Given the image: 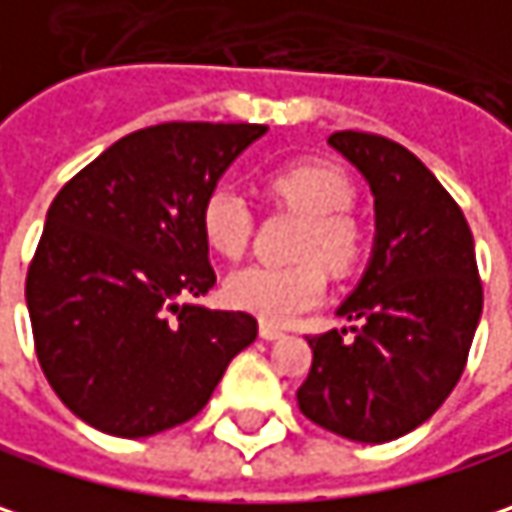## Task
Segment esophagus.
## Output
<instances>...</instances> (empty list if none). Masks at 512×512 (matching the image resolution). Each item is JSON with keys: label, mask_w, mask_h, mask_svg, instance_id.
<instances>
[{"label": "esophagus", "mask_w": 512, "mask_h": 512, "mask_svg": "<svg viewBox=\"0 0 512 512\" xmlns=\"http://www.w3.org/2000/svg\"><path fill=\"white\" fill-rule=\"evenodd\" d=\"M259 335H262L265 341H276V338H282L285 332H282L279 326H274V323H265V320H262V323H259Z\"/></svg>", "instance_id": "1"}]
</instances>
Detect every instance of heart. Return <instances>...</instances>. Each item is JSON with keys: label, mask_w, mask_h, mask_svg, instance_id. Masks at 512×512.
Wrapping results in <instances>:
<instances>
[{"label": "heart", "mask_w": 512, "mask_h": 512, "mask_svg": "<svg viewBox=\"0 0 512 512\" xmlns=\"http://www.w3.org/2000/svg\"><path fill=\"white\" fill-rule=\"evenodd\" d=\"M276 201L303 215L294 265H250L227 279L230 306L265 323H291L326 297V269L349 274L367 253V227L352 212L355 183L329 160H294L268 177ZM201 236L218 256L238 259L253 236V212L233 186H215L201 203Z\"/></svg>", "instance_id": "heart-1"}]
</instances>
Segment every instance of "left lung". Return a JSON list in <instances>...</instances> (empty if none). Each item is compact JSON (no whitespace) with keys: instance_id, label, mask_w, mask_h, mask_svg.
<instances>
[{"instance_id":"8db88e82","label":"left lung","mask_w":512,"mask_h":512,"mask_svg":"<svg viewBox=\"0 0 512 512\" xmlns=\"http://www.w3.org/2000/svg\"><path fill=\"white\" fill-rule=\"evenodd\" d=\"M329 145L376 195V250L338 309L352 338L309 335V379L297 405L314 425L387 443L428 420L455 390L484 309L472 230L455 198L399 142L338 130Z\"/></svg>"}]
</instances>
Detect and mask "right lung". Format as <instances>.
Returning a JSON list of instances; mask_svg holds the SVG:
<instances>
[{"label":"right lung","instance_id":"add662e5","mask_svg":"<svg viewBox=\"0 0 512 512\" xmlns=\"http://www.w3.org/2000/svg\"><path fill=\"white\" fill-rule=\"evenodd\" d=\"M265 125L163 122L81 168L25 276L34 352L60 402L113 437L192 420L256 317L192 303L215 285L201 203Z\"/></svg>","mask_w":512,"mask_h":512}]
</instances>
